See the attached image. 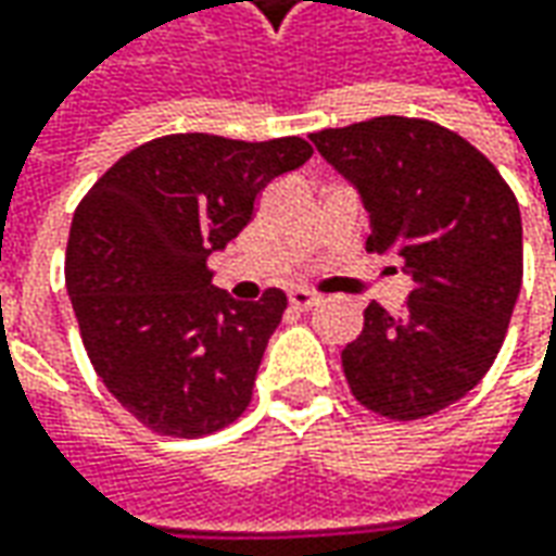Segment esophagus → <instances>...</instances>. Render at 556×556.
<instances>
[{
    "label": "esophagus",
    "mask_w": 556,
    "mask_h": 556,
    "mask_svg": "<svg viewBox=\"0 0 556 556\" xmlns=\"http://www.w3.org/2000/svg\"><path fill=\"white\" fill-rule=\"evenodd\" d=\"M290 306L296 312H309L315 303H318V296L312 293V290H303V288H296V290H290Z\"/></svg>",
    "instance_id": "34e87169"
}]
</instances>
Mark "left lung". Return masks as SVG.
<instances>
[{"mask_svg": "<svg viewBox=\"0 0 556 556\" xmlns=\"http://www.w3.org/2000/svg\"><path fill=\"white\" fill-rule=\"evenodd\" d=\"M309 139L371 213L365 247L399 256L412 275L402 315L368 303L365 328L340 355L346 383L374 415H437L502 350L523 281L517 198L495 163L433 119L374 117Z\"/></svg>", "mask_w": 556, "mask_h": 556, "instance_id": "8db88e82", "label": "left lung"}]
</instances>
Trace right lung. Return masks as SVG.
Masks as SVG:
<instances>
[{
    "label": "right lung",
    "mask_w": 556,
    "mask_h": 556,
    "mask_svg": "<svg viewBox=\"0 0 556 556\" xmlns=\"http://www.w3.org/2000/svg\"><path fill=\"white\" fill-rule=\"evenodd\" d=\"M309 157L300 136L176 132L123 154L76 206L64 278L83 346L154 433L198 439L247 412L288 296L231 300L210 285L206 260L253 219L275 176Z\"/></svg>",
    "instance_id": "right-lung-1"
}]
</instances>
